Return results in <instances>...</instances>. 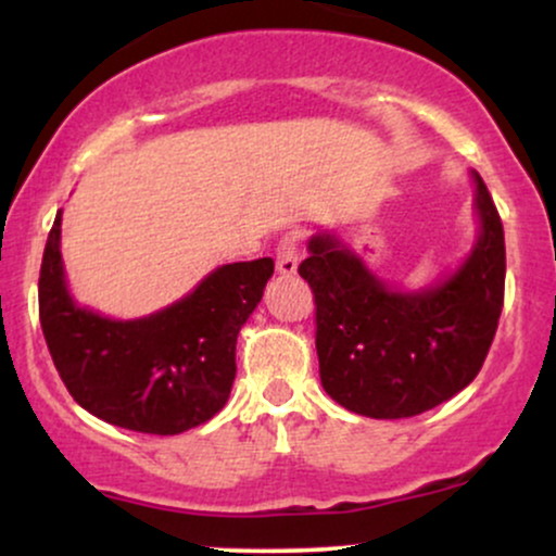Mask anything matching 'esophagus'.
<instances>
[{
  "label": "esophagus",
  "mask_w": 556,
  "mask_h": 556,
  "mask_svg": "<svg viewBox=\"0 0 556 556\" xmlns=\"http://www.w3.org/2000/svg\"><path fill=\"white\" fill-rule=\"evenodd\" d=\"M277 271L282 277H292L298 271V235H287L277 245Z\"/></svg>",
  "instance_id": "esophagus-1"
}]
</instances>
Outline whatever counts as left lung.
<instances>
[{
    "label": "left lung",
    "instance_id": "8db88e82",
    "mask_svg": "<svg viewBox=\"0 0 556 556\" xmlns=\"http://www.w3.org/2000/svg\"><path fill=\"white\" fill-rule=\"evenodd\" d=\"M481 232L452 277L418 292L376 279L334 232L311 238L298 266L316 303L321 384L368 418H410L455 397L481 371L504 305V229L473 172Z\"/></svg>",
    "mask_w": 556,
    "mask_h": 556
}]
</instances>
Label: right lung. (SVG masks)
<instances>
[{
  "instance_id": "obj_1",
  "label": "right lung",
  "mask_w": 556,
  "mask_h": 556,
  "mask_svg": "<svg viewBox=\"0 0 556 556\" xmlns=\"http://www.w3.org/2000/svg\"><path fill=\"white\" fill-rule=\"evenodd\" d=\"M60 225L62 212L43 248L38 316L73 400L106 424L159 437L214 418L225 407L238 371L240 327L261 303L274 261L219 266L169 308L114 321L80 308L67 292Z\"/></svg>"
}]
</instances>
